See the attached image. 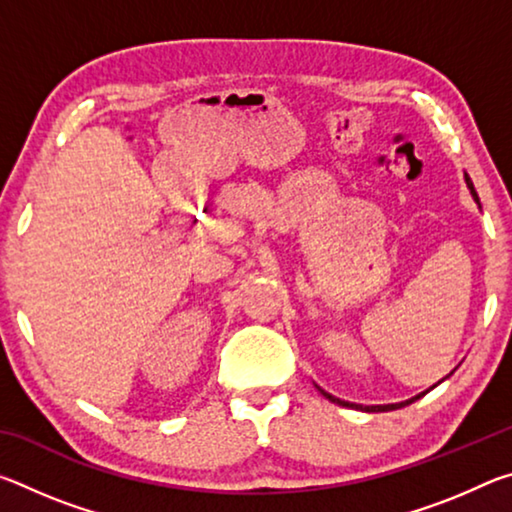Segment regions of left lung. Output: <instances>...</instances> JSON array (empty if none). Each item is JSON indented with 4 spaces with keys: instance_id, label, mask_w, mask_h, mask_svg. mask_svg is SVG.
I'll use <instances>...</instances> for the list:
<instances>
[{
    "instance_id": "left-lung-1",
    "label": "left lung",
    "mask_w": 512,
    "mask_h": 512,
    "mask_svg": "<svg viewBox=\"0 0 512 512\" xmlns=\"http://www.w3.org/2000/svg\"><path fill=\"white\" fill-rule=\"evenodd\" d=\"M465 185H467V189H470V194H472V198H474V203L481 207V203H479V196H476V189H474V185H472V180H470V176H467L465 173ZM454 372V370H452ZM452 372H449V375H452ZM447 375V377H449ZM445 377V379H447ZM445 379H440V381H445ZM438 381V384H440ZM438 384H433L431 388H436ZM318 391H320V395L323 397H327L329 402H334V404H339V406H345V409H357V411H366V413H384V411H397V409H402V406H409V404H413L415 400H420L422 395H427L431 388H427V391L424 393H420V395H415V397H411V400H404V402H397V404H377V406H363V404H352V402H345V400H339V397H334L332 393H327V391H323V388L320 386H316Z\"/></svg>"
}]
</instances>
